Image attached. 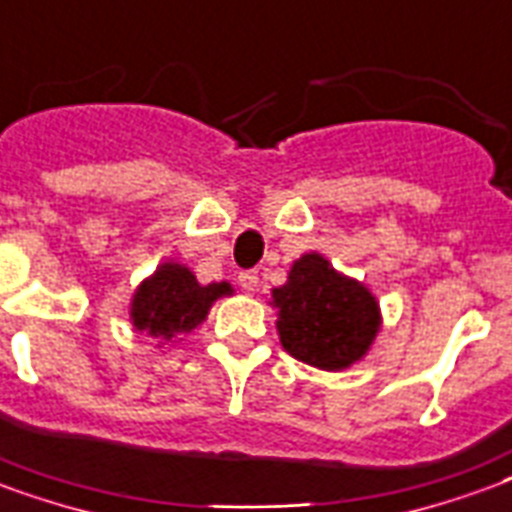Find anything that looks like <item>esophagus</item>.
Returning <instances> with one entry per match:
<instances>
[{"label":"esophagus","instance_id":"1","mask_svg":"<svg viewBox=\"0 0 512 512\" xmlns=\"http://www.w3.org/2000/svg\"><path fill=\"white\" fill-rule=\"evenodd\" d=\"M237 283H240L242 291H248V294H251V291H256V286H259V275H256L253 270H242L240 275H237Z\"/></svg>","mask_w":512,"mask_h":512}]
</instances>
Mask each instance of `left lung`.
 <instances>
[{"label": "left lung", "instance_id": "obj_1", "mask_svg": "<svg viewBox=\"0 0 512 512\" xmlns=\"http://www.w3.org/2000/svg\"><path fill=\"white\" fill-rule=\"evenodd\" d=\"M280 343L294 359L340 372L361 361L380 332V307L370 288L345 278L321 253L294 261L288 280L272 291Z\"/></svg>", "mask_w": 512, "mask_h": 512}]
</instances>
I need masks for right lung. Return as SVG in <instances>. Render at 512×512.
I'll list each match as a JSON object with an SVG mask.
<instances>
[{
	"label": "right lung",
	"mask_w": 512,
	"mask_h": 512,
	"mask_svg": "<svg viewBox=\"0 0 512 512\" xmlns=\"http://www.w3.org/2000/svg\"><path fill=\"white\" fill-rule=\"evenodd\" d=\"M229 294L234 291L226 280L202 286L188 267L167 261L137 286L129 315L137 332H148L164 345L172 343L180 334L197 329L207 318L215 299Z\"/></svg>",
	"instance_id": "1"
}]
</instances>
